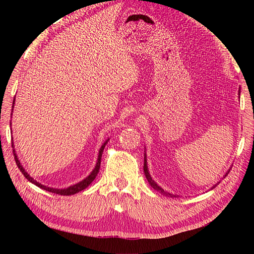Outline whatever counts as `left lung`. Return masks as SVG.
<instances>
[{"label": "left lung", "mask_w": 254, "mask_h": 254, "mask_svg": "<svg viewBox=\"0 0 254 254\" xmlns=\"http://www.w3.org/2000/svg\"><path fill=\"white\" fill-rule=\"evenodd\" d=\"M143 170H144V175H145V178L148 179V182H149V184L151 185V187L153 188V189H156L157 191H159L160 192V194H162V195H166V196H168V197H174L175 195H173V194H169V192H167V191H165L163 190V189L161 188V187H159L158 185L154 183V180H152V178H151V176H150V174H149V171H148V167H147V158H145V153H144V165H143ZM227 175V174H226ZM225 175V176H226ZM218 184H216L215 185V186H217ZM215 186H213L212 187V189L215 187Z\"/></svg>", "instance_id": "left-lung-1"}]
</instances>
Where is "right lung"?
I'll list each match as a JSON object with an SVG mask.
<instances>
[{
	"mask_svg": "<svg viewBox=\"0 0 254 254\" xmlns=\"http://www.w3.org/2000/svg\"><path fill=\"white\" fill-rule=\"evenodd\" d=\"M13 106H14V100H13ZM11 115H12V114H11ZM107 141H109V140H107ZM107 141H105L104 144H103L102 147H101V149H100V152H98V158H97V163H96L95 168H94V170H93L92 173H91V175H89L87 178H85L84 180H81L80 183L74 185V186H70V187H68V188H65V189H56V188H50V187H47V186H45V185H41V184H39V183H37L36 180H34L32 177H30V176L28 175L27 171H25V170L23 169V167L21 166V163H20V161H19V159H18V157H16V154H15V152H14V149H13V154H14V159H15V163H16V166L19 167V169H20L21 173L23 174L24 177L27 178L30 183H32V184L36 185V186L40 187V188H42V189H45V190H48V191H50V192H54V194H58V195H63V196H70V195H74V194H76V192H78V191H80V190H83V189H85L86 187H88L89 185L92 184L93 180L96 178V176H97V174H98V171H100V167H101V159H102L103 150H104V148H105V144L107 143ZM12 147H13V142H12Z\"/></svg>",
	"mask_w": 254,
	"mask_h": 254,
	"instance_id": "1",
	"label": "right lung"
}]
</instances>
